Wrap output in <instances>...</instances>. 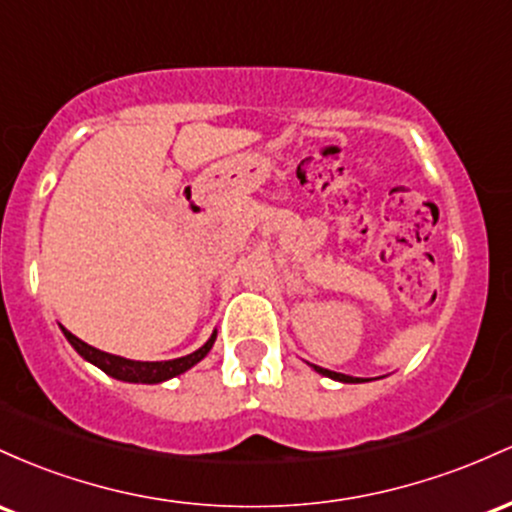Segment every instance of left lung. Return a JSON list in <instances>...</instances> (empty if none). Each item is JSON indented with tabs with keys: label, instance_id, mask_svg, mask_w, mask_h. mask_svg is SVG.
Instances as JSON below:
<instances>
[{
	"label": "left lung",
	"instance_id": "left-lung-1",
	"mask_svg": "<svg viewBox=\"0 0 512 512\" xmlns=\"http://www.w3.org/2000/svg\"><path fill=\"white\" fill-rule=\"evenodd\" d=\"M314 370L319 372V375L324 377H331V380H338V382H346V384H355V382H365L363 377H350V375H341V372H333V370H324V367L314 365Z\"/></svg>",
	"mask_w": 512,
	"mask_h": 512
}]
</instances>
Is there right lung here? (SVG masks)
I'll return each mask as SVG.
<instances>
[{
    "label": "right lung",
    "instance_id": "add662e5",
    "mask_svg": "<svg viewBox=\"0 0 512 512\" xmlns=\"http://www.w3.org/2000/svg\"><path fill=\"white\" fill-rule=\"evenodd\" d=\"M62 333H65L67 341L72 343V348L77 350L84 360L94 363L99 370L106 372V375L116 377V380H123V382H142V384H159V382L171 380V377L176 375H183L186 370H191L193 365H198L200 360L210 353L212 343H215V336H217V333H212L203 348H198L191 355H183V358L162 360V363H142V360H128V358H120V355L103 353V350L89 346V343H84L82 338H77L67 329H62Z\"/></svg>",
    "mask_w": 512,
    "mask_h": 512
}]
</instances>
